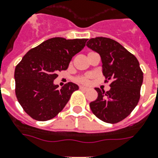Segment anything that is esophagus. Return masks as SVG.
<instances>
[{
    "instance_id": "esophagus-1",
    "label": "esophagus",
    "mask_w": 158,
    "mask_h": 158,
    "mask_svg": "<svg viewBox=\"0 0 158 158\" xmlns=\"http://www.w3.org/2000/svg\"><path fill=\"white\" fill-rule=\"evenodd\" d=\"M79 89H80V90H88V88H87V87H85V86H79Z\"/></svg>"
}]
</instances>
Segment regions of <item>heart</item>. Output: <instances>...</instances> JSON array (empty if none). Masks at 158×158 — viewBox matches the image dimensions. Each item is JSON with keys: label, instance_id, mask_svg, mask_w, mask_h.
<instances>
[{"label": "heart", "instance_id": "1", "mask_svg": "<svg viewBox=\"0 0 158 158\" xmlns=\"http://www.w3.org/2000/svg\"><path fill=\"white\" fill-rule=\"evenodd\" d=\"M93 78V75L91 73H88V74H85V75L79 76L77 79H75L76 82L79 83V84H82V85H85L90 82V79Z\"/></svg>", "mask_w": 158, "mask_h": 158}]
</instances>
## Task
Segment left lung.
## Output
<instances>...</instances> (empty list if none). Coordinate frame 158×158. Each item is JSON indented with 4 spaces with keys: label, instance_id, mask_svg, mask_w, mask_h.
Segmentation results:
<instances>
[{
    "label": "left lung",
    "instance_id": "left-lung-1",
    "mask_svg": "<svg viewBox=\"0 0 158 158\" xmlns=\"http://www.w3.org/2000/svg\"><path fill=\"white\" fill-rule=\"evenodd\" d=\"M87 40V47L101 56L102 74L111 80L110 90L95 89L98 96L90 102V110L101 121L117 123L128 116L140 98L143 73L139 62L113 39L98 37Z\"/></svg>",
    "mask_w": 158,
    "mask_h": 158
}]
</instances>
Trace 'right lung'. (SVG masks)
I'll use <instances>...</instances> for the list:
<instances>
[{
	"label": "right lung",
	"mask_w": 158,
	"mask_h": 158,
	"mask_svg": "<svg viewBox=\"0 0 158 158\" xmlns=\"http://www.w3.org/2000/svg\"><path fill=\"white\" fill-rule=\"evenodd\" d=\"M86 38L53 37L30 49L14 72L15 93L30 116L44 121L63 110L78 85L68 82L59 89L54 80L57 73L68 69L73 56L85 46Z\"/></svg>",
	"instance_id": "right-lung-1"
}]
</instances>
